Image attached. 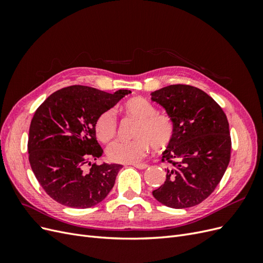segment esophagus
Returning a JSON list of instances; mask_svg holds the SVG:
<instances>
[{
  "mask_svg": "<svg viewBox=\"0 0 263 263\" xmlns=\"http://www.w3.org/2000/svg\"><path fill=\"white\" fill-rule=\"evenodd\" d=\"M132 165H134L135 168L140 169V170H144V169L148 168V164H147V163H134V164H132Z\"/></svg>",
  "mask_w": 263,
  "mask_h": 263,
  "instance_id": "1",
  "label": "esophagus"
}]
</instances>
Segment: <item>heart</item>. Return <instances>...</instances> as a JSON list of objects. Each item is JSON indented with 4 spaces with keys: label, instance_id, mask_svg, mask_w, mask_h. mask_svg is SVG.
Masks as SVG:
<instances>
[{
    "label": "heart",
    "instance_id": "heart-1",
    "mask_svg": "<svg viewBox=\"0 0 263 263\" xmlns=\"http://www.w3.org/2000/svg\"><path fill=\"white\" fill-rule=\"evenodd\" d=\"M123 113L137 125L132 141L118 140L107 148V157L116 163H135L140 161L150 149L162 151L174 138V125L170 116L159 113L156 106L144 98H133L121 106ZM95 135L100 141L108 142L117 134V119L114 110L107 109L97 118Z\"/></svg>",
    "mask_w": 263,
    "mask_h": 263
}]
</instances>
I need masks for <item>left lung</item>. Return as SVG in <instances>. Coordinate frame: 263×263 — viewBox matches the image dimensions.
I'll return each instance as SVG.
<instances>
[{"instance_id": "obj_1", "label": "left lung", "mask_w": 263, "mask_h": 263, "mask_svg": "<svg viewBox=\"0 0 263 263\" xmlns=\"http://www.w3.org/2000/svg\"><path fill=\"white\" fill-rule=\"evenodd\" d=\"M151 100L165 109L174 125V138L162 153L170 168L153 195L168 208H192L214 192L228 166L232 139L226 114L192 85L162 87L151 93Z\"/></svg>"}]
</instances>
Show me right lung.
Returning a JSON list of instances; mask_svg holds the SVG:
<instances>
[{"label":"right lung","instance_id":"obj_1","mask_svg":"<svg viewBox=\"0 0 263 263\" xmlns=\"http://www.w3.org/2000/svg\"><path fill=\"white\" fill-rule=\"evenodd\" d=\"M129 93L71 85L52 93L36 109L29 127L28 159L52 200L68 208L89 209L110 192L123 165L91 163L103 155L94 125L101 113ZM85 165H90L89 172Z\"/></svg>","mask_w":263,"mask_h":263}]
</instances>
